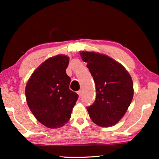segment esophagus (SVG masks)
<instances>
[{"mask_svg":"<svg viewBox=\"0 0 159 159\" xmlns=\"http://www.w3.org/2000/svg\"><path fill=\"white\" fill-rule=\"evenodd\" d=\"M77 94H78V95H79L80 97L81 96V95H82V90H79V91H77Z\"/></svg>","mask_w":159,"mask_h":159,"instance_id":"34e87169","label":"esophagus"}]
</instances>
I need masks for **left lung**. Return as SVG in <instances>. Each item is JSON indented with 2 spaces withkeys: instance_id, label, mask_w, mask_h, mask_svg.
<instances>
[{
  "instance_id": "8db88e82",
  "label": "left lung",
  "mask_w": 159,
  "mask_h": 159,
  "mask_svg": "<svg viewBox=\"0 0 159 159\" xmlns=\"http://www.w3.org/2000/svg\"><path fill=\"white\" fill-rule=\"evenodd\" d=\"M95 83L96 98L88 107L90 119L100 127L114 126L121 120L133 98V82L127 69L105 54L80 51Z\"/></svg>"
}]
</instances>
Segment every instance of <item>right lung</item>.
I'll use <instances>...</instances> for the list:
<instances>
[{
	"mask_svg": "<svg viewBox=\"0 0 159 159\" xmlns=\"http://www.w3.org/2000/svg\"><path fill=\"white\" fill-rule=\"evenodd\" d=\"M69 56L58 54L43 62L33 71L25 88L28 107L37 120L51 129L60 128L71 118L78 95L69 90L66 69Z\"/></svg>",
	"mask_w": 159,
	"mask_h": 159,
	"instance_id": "obj_1",
	"label": "right lung"
}]
</instances>
